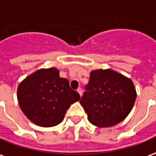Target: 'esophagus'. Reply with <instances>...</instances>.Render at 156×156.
Wrapping results in <instances>:
<instances>
[{
    "mask_svg": "<svg viewBox=\"0 0 156 156\" xmlns=\"http://www.w3.org/2000/svg\"><path fill=\"white\" fill-rule=\"evenodd\" d=\"M77 92L79 93L80 96L81 97V96H82V90H81V88H79V89L77 90Z\"/></svg>",
    "mask_w": 156,
    "mask_h": 156,
    "instance_id": "34e87169",
    "label": "esophagus"
}]
</instances>
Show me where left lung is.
<instances>
[{"label":"left lung","mask_w":156,"mask_h":156,"mask_svg":"<svg viewBox=\"0 0 156 156\" xmlns=\"http://www.w3.org/2000/svg\"><path fill=\"white\" fill-rule=\"evenodd\" d=\"M86 90L80 103L90 122L101 128L114 126L125 120L136 99L132 80L111 69L90 71Z\"/></svg>","instance_id":"left-lung-1"}]
</instances>
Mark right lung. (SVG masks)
I'll use <instances>...</instances> for the list:
<instances>
[{
    "mask_svg": "<svg viewBox=\"0 0 156 156\" xmlns=\"http://www.w3.org/2000/svg\"><path fill=\"white\" fill-rule=\"evenodd\" d=\"M80 95L70 89L68 80L60 77L55 67L40 69L24 79L17 88L21 111L29 120L41 127L61 123L71 104Z\"/></svg>",
    "mask_w": 156,
    "mask_h": 156,
    "instance_id": "right-lung-1",
    "label": "right lung"
}]
</instances>
